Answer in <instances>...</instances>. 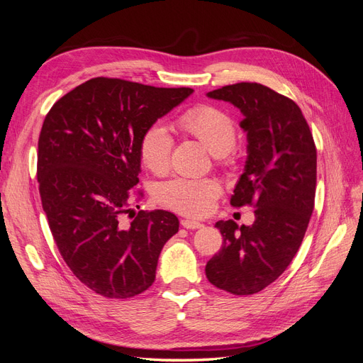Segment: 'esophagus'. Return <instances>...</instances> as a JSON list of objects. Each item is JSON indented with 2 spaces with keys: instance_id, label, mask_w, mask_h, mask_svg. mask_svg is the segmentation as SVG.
I'll return each instance as SVG.
<instances>
[{
  "instance_id": "34e87169",
  "label": "esophagus",
  "mask_w": 363,
  "mask_h": 363,
  "mask_svg": "<svg viewBox=\"0 0 363 363\" xmlns=\"http://www.w3.org/2000/svg\"><path fill=\"white\" fill-rule=\"evenodd\" d=\"M180 224H182L184 228H188V230H195V228H200V227H203V224H201V223H199V221H194V219H182Z\"/></svg>"
}]
</instances>
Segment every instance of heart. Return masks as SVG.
I'll return each instance as SVG.
<instances>
[{
  "label": "heart",
  "instance_id": "heart-1",
  "mask_svg": "<svg viewBox=\"0 0 363 363\" xmlns=\"http://www.w3.org/2000/svg\"><path fill=\"white\" fill-rule=\"evenodd\" d=\"M180 133L191 136L212 152L219 164L232 163V148L236 142V127L232 116L211 104L189 107L174 121ZM172 138L167 128L152 124L139 140V157L142 164L152 174L163 175L169 171ZM221 194V184L215 179L177 177L162 183L156 191V200L188 216H201L211 211Z\"/></svg>",
  "mask_w": 363,
  "mask_h": 363
}]
</instances>
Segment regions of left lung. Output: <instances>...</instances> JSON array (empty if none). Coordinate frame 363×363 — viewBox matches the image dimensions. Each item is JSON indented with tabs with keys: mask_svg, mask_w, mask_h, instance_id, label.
Listing matches in <instances>:
<instances>
[{
	"mask_svg": "<svg viewBox=\"0 0 363 363\" xmlns=\"http://www.w3.org/2000/svg\"><path fill=\"white\" fill-rule=\"evenodd\" d=\"M207 96L244 113L248 159L233 191V207L252 206L255 223L218 221L223 247L207 262L206 277L233 295H252L289 267L315 206L316 147L301 108L259 83L228 84Z\"/></svg>",
	"mask_w": 363,
	"mask_h": 363,
	"instance_id": "left-lung-1",
	"label": "left lung"
}]
</instances>
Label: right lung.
<instances>
[{"label": "right lung", "instance_id": "right-lung-1", "mask_svg": "<svg viewBox=\"0 0 363 363\" xmlns=\"http://www.w3.org/2000/svg\"><path fill=\"white\" fill-rule=\"evenodd\" d=\"M192 92L96 77L63 95L43 121V212L74 276L107 298L147 291L163 245L179 232V218L167 211H139L130 224L121 216L144 196L136 188L142 133Z\"/></svg>", "mask_w": 363, "mask_h": 363}]
</instances>
